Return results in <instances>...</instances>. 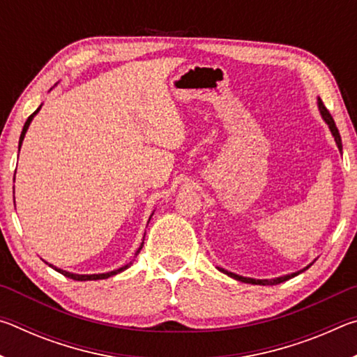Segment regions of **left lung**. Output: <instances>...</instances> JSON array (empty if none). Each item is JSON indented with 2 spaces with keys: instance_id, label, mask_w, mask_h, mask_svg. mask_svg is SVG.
Listing matches in <instances>:
<instances>
[{
  "instance_id": "obj_1",
  "label": "left lung",
  "mask_w": 357,
  "mask_h": 357,
  "mask_svg": "<svg viewBox=\"0 0 357 357\" xmlns=\"http://www.w3.org/2000/svg\"><path fill=\"white\" fill-rule=\"evenodd\" d=\"M318 107H319V112H321V114H323V119L326 121V123H328L329 129H331V132H332V135H334V138H335V143H337L338 149L342 151V138H340V134H338V129H337V126H335V123H334V118L331 116L329 110H328V108L324 107V104H323V100H321V99H318ZM307 268H309V266H307ZM307 268H304L302 271H299V273L289 274V275H285V277H279V279H271V280H255V279H247V277H241V275H236V274H233V273H228V271L222 269V268H219V269L222 271V273H225L227 275L233 277V279H236V280H239V282H244V283H252V285H277V283H282V282H285V280H288V279H291V277H294V275H298V274H301V273H304V271H305Z\"/></svg>"
}]
</instances>
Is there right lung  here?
I'll return each mask as SVG.
<instances>
[{"mask_svg": "<svg viewBox=\"0 0 357 357\" xmlns=\"http://www.w3.org/2000/svg\"><path fill=\"white\" fill-rule=\"evenodd\" d=\"M39 108H40V107H39ZM39 108H38V110H36V112L31 114V116H28L25 126H23V130H22V135H20V142H19V149H20V146H22L23 138H25V134H26L28 126H29V123H31V119H33L34 114L39 112ZM143 241H144V239H143ZM142 247H143V243H142V245H140V247H138V250L135 252V257L138 255V253H140ZM130 264H132V261H130L129 264L123 266V268H119V269H116V271H112V273H105V274H93V275H78V274H70V273H66V271H61V269H58V268H53V266H52V268L55 269V271H58V273H61L64 277H69V279H72V280H102V279H108V277L116 275V274H119V273H123V271H124V269H128Z\"/></svg>", "mask_w": 357, "mask_h": 357, "instance_id": "right-lung-1", "label": "right lung"}]
</instances>
